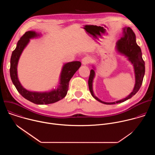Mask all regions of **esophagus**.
Instances as JSON below:
<instances>
[{"label":"esophagus","mask_w":155,"mask_h":155,"mask_svg":"<svg viewBox=\"0 0 155 155\" xmlns=\"http://www.w3.org/2000/svg\"><path fill=\"white\" fill-rule=\"evenodd\" d=\"M90 59L88 58L87 57H84V58L82 59L81 60V63L83 65H87L88 63H90Z\"/></svg>","instance_id":"34e87169"}]
</instances>
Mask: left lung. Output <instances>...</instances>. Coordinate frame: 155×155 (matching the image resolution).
Segmentation results:
<instances>
[{"label": "left lung", "instance_id": "1", "mask_svg": "<svg viewBox=\"0 0 155 155\" xmlns=\"http://www.w3.org/2000/svg\"><path fill=\"white\" fill-rule=\"evenodd\" d=\"M116 50L119 54L124 56L127 61L133 66L135 76V84L133 90L125 98L112 102L102 101L95 96L93 91V84L96 75V68L95 65H93V69L90 71V75L89 80H88L90 91L95 99L102 104L107 105L121 103L134 96L140 89L145 75V62L142 59V51L140 47L137 44L136 37L134 32L130 28L125 27L123 28V36L116 43Z\"/></svg>", "mask_w": 155, "mask_h": 155}]
</instances>
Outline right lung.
Listing matches in <instances>:
<instances>
[{"label": "right lung", "mask_w": 155, "mask_h": 155, "mask_svg": "<svg viewBox=\"0 0 155 155\" xmlns=\"http://www.w3.org/2000/svg\"><path fill=\"white\" fill-rule=\"evenodd\" d=\"M42 36L41 33L29 31L26 32L18 41L15 50L12 52L10 59V74L12 81L19 93L27 100L38 105L50 104L63 99L68 93L71 78L81 66L80 61H72L64 64L59 75L57 88L48 91H31L26 90L21 84L18 77V64L20 56L27 47L31 39Z\"/></svg>", "instance_id": "add662e5"}]
</instances>
